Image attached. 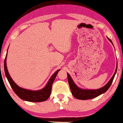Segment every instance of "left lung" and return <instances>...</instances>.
<instances>
[{
	"label": "left lung",
	"mask_w": 123,
	"mask_h": 123,
	"mask_svg": "<svg viewBox=\"0 0 123 123\" xmlns=\"http://www.w3.org/2000/svg\"><path fill=\"white\" fill-rule=\"evenodd\" d=\"M111 43H112L111 40L110 38H108ZM117 69H116L115 72L114 73L113 76L112 77V78H111V80H109V82L105 86H104L102 88L98 90H82L80 89L77 86L75 85V83H74V82L72 80L71 77L69 74L68 73H67V76H68V80L70 90H71L72 94L73 95V96L75 97V98L78 99V100H89V99L93 98L95 97H96L98 96L99 95H101L102 93H105L106 91H107V90L109 88V87H110L111 85L112 81H113L114 77H115V74L117 73Z\"/></svg>",
	"instance_id": "left-lung-1"
}]
</instances>
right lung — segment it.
I'll return each mask as SVG.
<instances>
[{"mask_svg":"<svg viewBox=\"0 0 123 123\" xmlns=\"http://www.w3.org/2000/svg\"><path fill=\"white\" fill-rule=\"evenodd\" d=\"M6 55L4 60V72L6 77L11 85L12 88L14 91L15 93L23 100L30 102H42L45 101L50 97L51 91V87L55 77L60 69H58L55 72L49 80L48 84L43 89L39 91H31L22 88L15 83L8 73L6 64Z\"/></svg>","mask_w":123,"mask_h":123,"instance_id":"obj_1","label":"right lung"}]
</instances>
